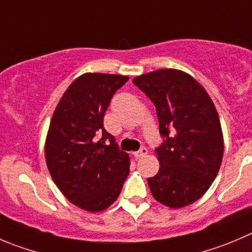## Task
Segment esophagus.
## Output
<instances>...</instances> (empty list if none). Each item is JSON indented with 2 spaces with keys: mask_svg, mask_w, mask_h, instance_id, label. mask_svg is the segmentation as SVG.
I'll list each match as a JSON object with an SVG mask.
<instances>
[{
  "mask_svg": "<svg viewBox=\"0 0 252 252\" xmlns=\"http://www.w3.org/2000/svg\"><path fill=\"white\" fill-rule=\"evenodd\" d=\"M146 154H148V149H146L145 146H141L138 151H135V153H134V156H135L136 158H144Z\"/></svg>",
  "mask_w": 252,
  "mask_h": 252,
  "instance_id": "obj_1",
  "label": "esophagus"
}]
</instances>
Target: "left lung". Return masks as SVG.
Returning a JSON list of instances; mask_svg holds the SVG:
<instances>
[{
	"label": "left lung",
	"mask_w": 252,
	"mask_h": 252,
	"mask_svg": "<svg viewBox=\"0 0 252 252\" xmlns=\"http://www.w3.org/2000/svg\"><path fill=\"white\" fill-rule=\"evenodd\" d=\"M133 84L156 108L162 143L155 149L158 172L148 178L156 201L182 208L201 198L217 177L224 144L213 101L192 76L162 69Z\"/></svg>",
	"instance_id": "1"
}]
</instances>
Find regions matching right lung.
Returning a JSON list of instances; mask_svg holds the SVG:
<instances>
[{
	"mask_svg": "<svg viewBox=\"0 0 252 252\" xmlns=\"http://www.w3.org/2000/svg\"><path fill=\"white\" fill-rule=\"evenodd\" d=\"M128 77L85 74L66 90L49 126L45 158L59 189L89 212L108 208L129 175V156L104 129L112 97Z\"/></svg>",
	"mask_w": 252,
	"mask_h": 252,
	"instance_id": "obj_1",
	"label": "right lung"
}]
</instances>
